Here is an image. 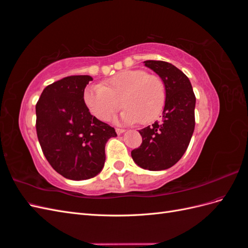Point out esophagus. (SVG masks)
Segmentation results:
<instances>
[{"mask_svg":"<svg viewBox=\"0 0 248 248\" xmlns=\"http://www.w3.org/2000/svg\"><path fill=\"white\" fill-rule=\"evenodd\" d=\"M116 132H117V134H122L123 132H125V129H121V128H116Z\"/></svg>","mask_w":248,"mask_h":248,"instance_id":"obj_1","label":"esophagus"}]
</instances>
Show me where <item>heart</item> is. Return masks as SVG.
<instances>
[{
	"label": "heart",
	"mask_w": 248,
	"mask_h": 248,
	"mask_svg": "<svg viewBox=\"0 0 248 248\" xmlns=\"http://www.w3.org/2000/svg\"><path fill=\"white\" fill-rule=\"evenodd\" d=\"M84 99L90 111L100 121H108L122 107L125 123L152 122L164 102L161 79L144 70H125L110 78L103 86L86 89Z\"/></svg>",
	"instance_id": "heart-1"
}]
</instances>
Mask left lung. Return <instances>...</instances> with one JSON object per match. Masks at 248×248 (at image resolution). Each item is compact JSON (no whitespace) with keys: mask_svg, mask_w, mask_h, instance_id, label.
<instances>
[{"mask_svg":"<svg viewBox=\"0 0 248 248\" xmlns=\"http://www.w3.org/2000/svg\"><path fill=\"white\" fill-rule=\"evenodd\" d=\"M144 63L162 79L166 102L162 121L139 131L142 142L131 157L141 169L162 170L176 164L189 145L196 125V96L189 78L176 66L152 60Z\"/></svg>","mask_w":248,"mask_h":248,"instance_id":"8db88e82","label":"left lung"}]
</instances>
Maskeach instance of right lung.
I'll return each mask as SVG.
<instances>
[{
    "label": "right lung",
    "instance_id": "1",
    "mask_svg": "<svg viewBox=\"0 0 248 248\" xmlns=\"http://www.w3.org/2000/svg\"><path fill=\"white\" fill-rule=\"evenodd\" d=\"M90 76L67 77L43 90L36 104V130L47 161L63 177L87 180L98 175L106 145L115 129L90 114L84 93Z\"/></svg>",
    "mask_w": 248,
    "mask_h": 248
}]
</instances>
